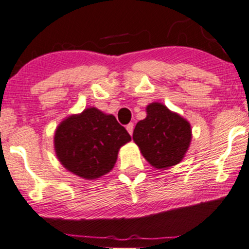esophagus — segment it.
Here are the masks:
<instances>
[{
  "mask_svg": "<svg viewBox=\"0 0 249 249\" xmlns=\"http://www.w3.org/2000/svg\"><path fill=\"white\" fill-rule=\"evenodd\" d=\"M125 128H127V130H128L129 134L132 135V131H134V124H132V122H130V124H127V127H125Z\"/></svg>",
  "mask_w": 249,
  "mask_h": 249,
  "instance_id": "esophagus-1",
  "label": "esophagus"
}]
</instances>
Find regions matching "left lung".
Listing matches in <instances>:
<instances>
[{"label":"left lung","instance_id":"8db88e82","mask_svg":"<svg viewBox=\"0 0 249 249\" xmlns=\"http://www.w3.org/2000/svg\"><path fill=\"white\" fill-rule=\"evenodd\" d=\"M146 112V118L137 122L132 140L153 167L175 166L182 161L191 142L190 124L160 103L148 105Z\"/></svg>","mask_w":249,"mask_h":249}]
</instances>
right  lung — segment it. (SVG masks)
Segmentation results:
<instances>
[{"label":"right lung","instance_id":"obj_1","mask_svg":"<svg viewBox=\"0 0 249 249\" xmlns=\"http://www.w3.org/2000/svg\"><path fill=\"white\" fill-rule=\"evenodd\" d=\"M130 140L114 115L90 107L58 125L54 150L67 170L82 178L95 179L114 167L119 148Z\"/></svg>","mask_w":249,"mask_h":249}]
</instances>
